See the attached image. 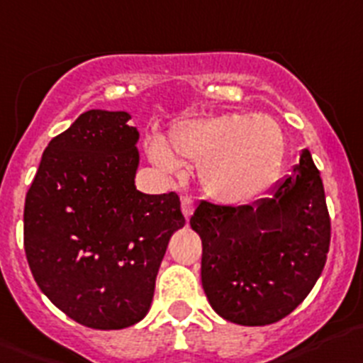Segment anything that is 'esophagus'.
Returning <instances> with one entry per match:
<instances>
[{
  "instance_id": "34e87169",
  "label": "esophagus",
  "mask_w": 363,
  "mask_h": 363,
  "mask_svg": "<svg viewBox=\"0 0 363 363\" xmlns=\"http://www.w3.org/2000/svg\"><path fill=\"white\" fill-rule=\"evenodd\" d=\"M182 212H184L185 218H191L192 212H194V199L189 198V196H185V198H182Z\"/></svg>"
}]
</instances>
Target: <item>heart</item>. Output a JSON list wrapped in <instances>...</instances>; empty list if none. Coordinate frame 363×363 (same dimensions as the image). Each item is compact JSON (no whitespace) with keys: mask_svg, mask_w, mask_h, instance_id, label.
Wrapping results in <instances>:
<instances>
[{"mask_svg":"<svg viewBox=\"0 0 363 363\" xmlns=\"http://www.w3.org/2000/svg\"><path fill=\"white\" fill-rule=\"evenodd\" d=\"M284 156V135L274 118L248 113H219L176 124L169 147L149 142V160L164 172L179 162L199 165L205 194L218 203L245 205L274 184Z\"/></svg>","mask_w":363,"mask_h":363,"instance_id":"1","label":"heart"}]
</instances>
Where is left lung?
Wrapping results in <instances>:
<instances>
[{
    "label": "left lung",
    "instance_id": "1",
    "mask_svg": "<svg viewBox=\"0 0 363 363\" xmlns=\"http://www.w3.org/2000/svg\"><path fill=\"white\" fill-rule=\"evenodd\" d=\"M201 238V284L218 315L241 325L279 322L324 270L331 219L311 152L254 205L201 201L191 218Z\"/></svg>",
    "mask_w": 363,
    "mask_h": 363
}]
</instances>
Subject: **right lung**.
<instances>
[{"instance_id":"right-lung-1","label":"right lung","mask_w":363,"mask_h":363,"mask_svg":"<svg viewBox=\"0 0 363 363\" xmlns=\"http://www.w3.org/2000/svg\"><path fill=\"white\" fill-rule=\"evenodd\" d=\"M125 111L89 109L45 149L25 199V252L43 294L79 324L124 329L151 308L176 192L136 191L138 131Z\"/></svg>"}]
</instances>
